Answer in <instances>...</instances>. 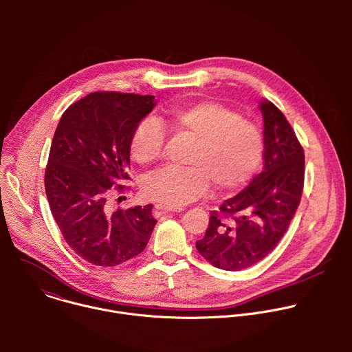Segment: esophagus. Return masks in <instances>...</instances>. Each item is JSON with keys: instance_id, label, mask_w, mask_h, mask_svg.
Returning <instances> with one entry per match:
<instances>
[{"instance_id": "34e87169", "label": "esophagus", "mask_w": 352, "mask_h": 352, "mask_svg": "<svg viewBox=\"0 0 352 352\" xmlns=\"http://www.w3.org/2000/svg\"><path fill=\"white\" fill-rule=\"evenodd\" d=\"M155 208H156V210H159V213H162V214H164V213H173V212H179V210H181V209H177V208H167V206H164V205H156Z\"/></svg>"}]
</instances>
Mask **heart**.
Returning <instances> with one entry per match:
<instances>
[{"label":"heart","instance_id":"obj_1","mask_svg":"<svg viewBox=\"0 0 352 352\" xmlns=\"http://www.w3.org/2000/svg\"><path fill=\"white\" fill-rule=\"evenodd\" d=\"M157 122L143 120L132 132L129 152L140 166L162 157L166 139L162 126L196 140L188 157L192 167H166L143 181V195L167 208L189 204L208 189L210 181L220 192L235 190L252 178L262 162L265 140L261 128L213 100L170 109Z\"/></svg>","mask_w":352,"mask_h":352}]
</instances>
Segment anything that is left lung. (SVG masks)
<instances>
[{
    "label": "left lung",
    "mask_w": 352,
    "mask_h": 352,
    "mask_svg": "<svg viewBox=\"0 0 352 352\" xmlns=\"http://www.w3.org/2000/svg\"><path fill=\"white\" fill-rule=\"evenodd\" d=\"M265 166L236 196L210 213L196 241L197 252L214 267L236 272L266 258L281 241L304 190L305 155L285 116L262 102Z\"/></svg>",
    "instance_id": "1"
}]
</instances>
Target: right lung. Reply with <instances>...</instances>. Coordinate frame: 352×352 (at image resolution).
Wrapping results in <instances>:
<instances>
[{
    "instance_id": "add662e5",
    "label": "right lung",
    "mask_w": 352,
    "mask_h": 352,
    "mask_svg": "<svg viewBox=\"0 0 352 352\" xmlns=\"http://www.w3.org/2000/svg\"><path fill=\"white\" fill-rule=\"evenodd\" d=\"M153 100L93 91L65 110L56 129L44 174L50 209L74 252L94 266L113 267L139 255L157 223L153 205L116 212L107 205L113 190L128 189L129 140Z\"/></svg>"
}]
</instances>
